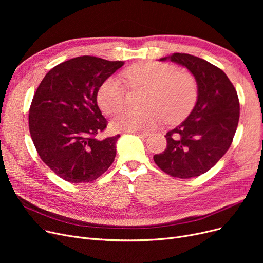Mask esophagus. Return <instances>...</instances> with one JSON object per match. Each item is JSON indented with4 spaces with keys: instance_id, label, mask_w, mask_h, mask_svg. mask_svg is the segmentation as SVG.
I'll use <instances>...</instances> for the list:
<instances>
[{
    "instance_id": "obj_1",
    "label": "esophagus",
    "mask_w": 263,
    "mask_h": 263,
    "mask_svg": "<svg viewBox=\"0 0 263 263\" xmlns=\"http://www.w3.org/2000/svg\"><path fill=\"white\" fill-rule=\"evenodd\" d=\"M134 134H136L137 136H140V137H142V139H145V137H147V136H149L150 135V132H133Z\"/></svg>"
}]
</instances>
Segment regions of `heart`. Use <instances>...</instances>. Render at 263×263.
<instances>
[{
    "label": "heart",
    "instance_id": "heart-1",
    "mask_svg": "<svg viewBox=\"0 0 263 263\" xmlns=\"http://www.w3.org/2000/svg\"><path fill=\"white\" fill-rule=\"evenodd\" d=\"M131 87H146L141 108L120 112L110 126L115 131L139 132L153 129L164 118L170 123L183 119L197 101V83L191 73L178 71L170 64L142 62L123 72ZM126 88L117 77L107 78L97 92V101L107 115L117 113L126 103Z\"/></svg>",
    "mask_w": 263,
    "mask_h": 263
}]
</instances>
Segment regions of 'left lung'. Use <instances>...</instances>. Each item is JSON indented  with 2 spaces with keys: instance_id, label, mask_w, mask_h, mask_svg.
<instances>
[{
  "instance_id": "left-lung-1",
  "label": "left lung",
  "mask_w": 263,
  "mask_h": 263,
  "mask_svg": "<svg viewBox=\"0 0 263 263\" xmlns=\"http://www.w3.org/2000/svg\"><path fill=\"white\" fill-rule=\"evenodd\" d=\"M166 60L195 77L198 97L189 117L165 135L167 146L154 160L172 177H197L211 170L232 143L240 117L238 93L222 69L209 62L186 53L160 61Z\"/></svg>"
}]
</instances>
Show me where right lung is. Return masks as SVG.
I'll use <instances>...</instances> for the list:
<instances>
[{"mask_svg": "<svg viewBox=\"0 0 263 263\" xmlns=\"http://www.w3.org/2000/svg\"><path fill=\"white\" fill-rule=\"evenodd\" d=\"M123 64L89 55L71 59L52 68L33 97L29 128L35 148L68 182L93 181L114 162L120 135L96 137L107 126L97 92Z\"/></svg>", "mask_w": 263, "mask_h": 263, "instance_id": "1", "label": "right lung"}]
</instances>
